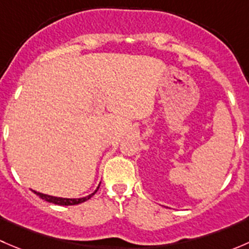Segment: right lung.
Returning <instances> with one entry per match:
<instances>
[{"label": "right lung", "mask_w": 249, "mask_h": 249, "mask_svg": "<svg viewBox=\"0 0 249 249\" xmlns=\"http://www.w3.org/2000/svg\"><path fill=\"white\" fill-rule=\"evenodd\" d=\"M100 187V185H99ZM99 187H97V189L95 190L92 194L88 195V196L85 197H82V199H65V197H56V196H50V195H46V194H42V193H38V192H35L34 193L36 195H38L41 199L46 200L48 202H52V203H55V205H60V206H72V205H78V203H82L84 201H87V200H89L90 197L92 196V195L95 194V193L99 190Z\"/></svg>", "instance_id": "1"}]
</instances>
